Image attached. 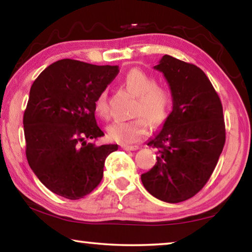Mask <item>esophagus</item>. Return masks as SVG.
Returning <instances> with one entry per match:
<instances>
[{
    "mask_svg": "<svg viewBox=\"0 0 252 252\" xmlns=\"http://www.w3.org/2000/svg\"><path fill=\"white\" fill-rule=\"evenodd\" d=\"M122 148L123 150H125V151H137L138 150V146L137 145H134V146H129V145H122Z\"/></svg>",
    "mask_w": 252,
    "mask_h": 252,
    "instance_id": "34e87169",
    "label": "esophagus"
}]
</instances>
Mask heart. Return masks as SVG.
<instances>
[{
    "label": "heart",
    "instance_id": "obj_1",
    "mask_svg": "<svg viewBox=\"0 0 252 252\" xmlns=\"http://www.w3.org/2000/svg\"><path fill=\"white\" fill-rule=\"evenodd\" d=\"M126 87L137 96L134 115L130 121H117L108 127V135L115 142L130 144L141 141L148 130V122L153 125L163 124L170 114L172 94L167 88L156 85L154 77L141 69H131L124 78ZM94 110L101 118H108L109 107L107 92L102 90L94 100Z\"/></svg>",
    "mask_w": 252,
    "mask_h": 252
}]
</instances>
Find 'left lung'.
<instances>
[{
	"mask_svg": "<svg viewBox=\"0 0 252 252\" xmlns=\"http://www.w3.org/2000/svg\"><path fill=\"white\" fill-rule=\"evenodd\" d=\"M154 69L168 82L173 109L147 143L158 148V162L141 179L156 199L179 203L202 189L217 166L225 143L223 109L196 65L165 55Z\"/></svg>",
	"mask_w": 252,
	"mask_h": 252,
	"instance_id": "left-lung-1",
	"label": "left lung"
}]
</instances>
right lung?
I'll list each match as a JSON object with an SVG mask.
<instances>
[{
  "label": "right lung",
  "instance_id": "1",
  "mask_svg": "<svg viewBox=\"0 0 252 252\" xmlns=\"http://www.w3.org/2000/svg\"><path fill=\"white\" fill-rule=\"evenodd\" d=\"M118 65L63 59L45 68L31 86L23 115L27 159L45 188L79 200L100 183L105 159L116 144L97 146L104 136L94 100L118 75Z\"/></svg>",
  "mask_w": 252,
  "mask_h": 252
}]
</instances>
